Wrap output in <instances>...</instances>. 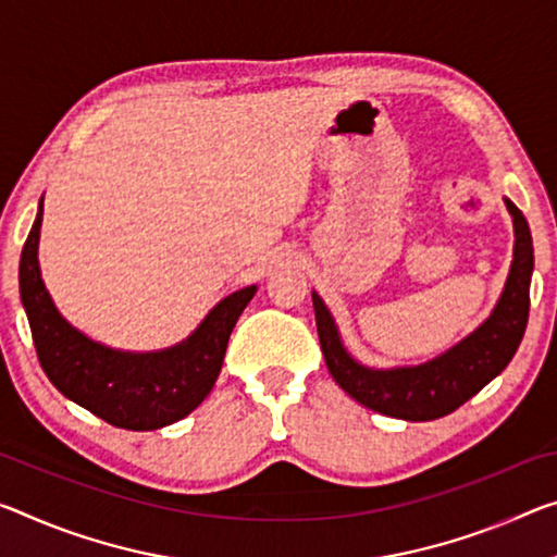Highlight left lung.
Returning <instances> with one entry per match:
<instances>
[{
  "mask_svg": "<svg viewBox=\"0 0 557 557\" xmlns=\"http://www.w3.org/2000/svg\"><path fill=\"white\" fill-rule=\"evenodd\" d=\"M506 206L516 227L513 264H510L506 289L488 320L471 337L434 361L409 369H389V372L357 364L344 351L337 326L324 302L312 295L317 334H320L326 369L351 399L384 417L434 421L456 411L508 367L523 339L528 310H531L533 240L523 213L510 200H506Z\"/></svg>",
  "mask_w": 557,
  "mask_h": 557,
  "instance_id": "obj_1",
  "label": "left lung"
}]
</instances>
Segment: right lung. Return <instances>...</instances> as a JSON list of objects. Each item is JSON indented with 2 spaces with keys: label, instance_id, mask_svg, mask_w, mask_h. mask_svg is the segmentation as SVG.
<instances>
[{
  "label": "right lung",
  "instance_id": "1",
  "mask_svg": "<svg viewBox=\"0 0 557 557\" xmlns=\"http://www.w3.org/2000/svg\"><path fill=\"white\" fill-rule=\"evenodd\" d=\"M41 213L34 220L20 262V289L39 364L66 399L128 431H153L181 421L213 389L227 339L255 289L225 297L178 347L128 355L91 342L57 312L39 275Z\"/></svg>",
  "mask_w": 557,
  "mask_h": 557
}]
</instances>
